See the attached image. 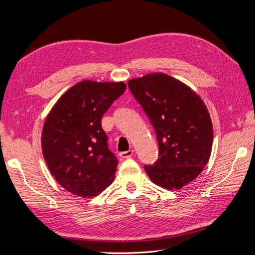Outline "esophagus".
I'll return each mask as SVG.
<instances>
[{"instance_id":"obj_1","label":"esophagus","mask_w":255,"mask_h":255,"mask_svg":"<svg viewBox=\"0 0 255 255\" xmlns=\"http://www.w3.org/2000/svg\"><path fill=\"white\" fill-rule=\"evenodd\" d=\"M133 153H134L133 149H128V150H126V152H121L119 155H120V157L122 158H128L132 156Z\"/></svg>"}]
</instances>
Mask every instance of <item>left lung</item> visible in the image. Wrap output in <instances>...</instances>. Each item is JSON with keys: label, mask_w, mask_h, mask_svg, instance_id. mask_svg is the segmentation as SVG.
Segmentation results:
<instances>
[{"label": "left lung", "mask_w": 255, "mask_h": 255, "mask_svg": "<svg viewBox=\"0 0 255 255\" xmlns=\"http://www.w3.org/2000/svg\"><path fill=\"white\" fill-rule=\"evenodd\" d=\"M128 85L155 128L158 159L144 166L150 180L165 189H180L204 170L210 158L214 129L201 98L163 72L131 79Z\"/></svg>", "instance_id": "1"}]
</instances>
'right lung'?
<instances>
[{
	"label": "right lung",
	"instance_id": "add662e5",
	"mask_svg": "<svg viewBox=\"0 0 255 255\" xmlns=\"http://www.w3.org/2000/svg\"><path fill=\"white\" fill-rule=\"evenodd\" d=\"M124 82L82 80L51 108L41 132L50 174L76 196H97L112 184L118 159L108 148L101 119L126 91Z\"/></svg>",
	"mask_w": 255,
	"mask_h": 255
}]
</instances>
